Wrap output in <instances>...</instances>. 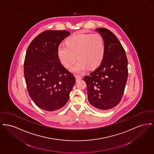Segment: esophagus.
Here are the masks:
<instances>
[{"label": "esophagus", "instance_id": "34e87169", "mask_svg": "<svg viewBox=\"0 0 154 154\" xmlns=\"http://www.w3.org/2000/svg\"><path fill=\"white\" fill-rule=\"evenodd\" d=\"M75 79H76V82H79V80H82V77L79 75H75Z\"/></svg>", "mask_w": 154, "mask_h": 154}]
</instances>
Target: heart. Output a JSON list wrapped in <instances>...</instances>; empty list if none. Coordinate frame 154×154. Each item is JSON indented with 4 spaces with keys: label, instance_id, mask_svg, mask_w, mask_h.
Wrapping results in <instances>:
<instances>
[{
    "label": "heart",
    "instance_id": "heart-1",
    "mask_svg": "<svg viewBox=\"0 0 154 154\" xmlns=\"http://www.w3.org/2000/svg\"><path fill=\"white\" fill-rule=\"evenodd\" d=\"M66 44H60L57 48L59 60L69 67L76 59L79 60L71 67V71L81 73L87 69L97 67L101 63L105 52V45L102 36L98 34H81L69 38Z\"/></svg>",
    "mask_w": 154,
    "mask_h": 154
}]
</instances>
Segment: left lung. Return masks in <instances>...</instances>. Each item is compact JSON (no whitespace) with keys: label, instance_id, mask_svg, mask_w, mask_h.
Returning <instances> with one entry per match:
<instances>
[{"label":"left lung","instance_id":"left-lung-1","mask_svg":"<svg viewBox=\"0 0 154 154\" xmlns=\"http://www.w3.org/2000/svg\"><path fill=\"white\" fill-rule=\"evenodd\" d=\"M103 38L105 52L100 66L84 77L88 100L100 111L113 108L123 95L128 77L125 51L116 35L105 28L95 29Z\"/></svg>","mask_w":154,"mask_h":154}]
</instances>
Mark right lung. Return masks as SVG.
Instances as JSON below:
<instances>
[{
	"label": "right lung",
	"mask_w": 154,
	"mask_h": 154,
	"mask_svg": "<svg viewBox=\"0 0 154 154\" xmlns=\"http://www.w3.org/2000/svg\"><path fill=\"white\" fill-rule=\"evenodd\" d=\"M70 35L65 30L45 31L28 47L24 63L28 92L36 106L46 111L64 106L75 82L57 55L58 46Z\"/></svg>",
	"instance_id": "right-lung-1"
}]
</instances>
